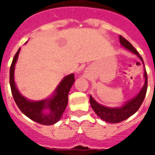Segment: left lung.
Instances as JSON below:
<instances>
[{"label":"left lung","instance_id":"1","mask_svg":"<svg viewBox=\"0 0 155 155\" xmlns=\"http://www.w3.org/2000/svg\"><path fill=\"white\" fill-rule=\"evenodd\" d=\"M120 42L121 45L124 48H125L127 51L132 52L133 54L137 55V57L140 58V61H142L143 66V61L142 57L140 56V54L138 53V51L134 48L132 45L130 44L129 41L120 35ZM143 77H144V84L143 87L141 88L140 92L132 99H130V101H126L123 105H121L120 107H107L104 106L103 104H99L97 101L94 100V98L91 95H90V102L92 109L94 110L95 114L101 118V120H103L105 122L109 123L116 124L119 122H121L123 120H126L129 117L133 115L137 110L140 109V105L143 103L145 94L147 91V83H148V78H147V73L144 68V72H143Z\"/></svg>","mask_w":155,"mask_h":155}]
</instances>
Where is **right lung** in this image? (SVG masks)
I'll return each instance as SVG.
<instances>
[{"label": "right lung", "mask_w": 155, "mask_h": 155, "mask_svg": "<svg viewBox=\"0 0 155 155\" xmlns=\"http://www.w3.org/2000/svg\"><path fill=\"white\" fill-rule=\"evenodd\" d=\"M21 48L13 58L10 69V84L15 104L25 116L36 123L51 125L61 120L68 104V94L74 82V74L66 75L50 97L41 101H31L22 95L15 82V67Z\"/></svg>", "instance_id": "add662e5"}]
</instances>
